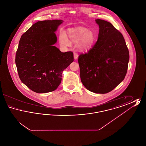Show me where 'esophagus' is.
Segmentation results:
<instances>
[{
  "label": "esophagus",
  "mask_w": 146,
  "mask_h": 146,
  "mask_svg": "<svg viewBox=\"0 0 146 146\" xmlns=\"http://www.w3.org/2000/svg\"><path fill=\"white\" fill-rule=\"evenodd\" d=\"M74 58L75 60H77L78 58V55L77 53H74Z\"/></svg>",
  "instance_id": "34e87169"
}]
</instances>
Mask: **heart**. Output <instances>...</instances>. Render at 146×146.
Masks as SVG:
<instances>
[{"label": "heart", "mask_w": 146, "mask_h": 146, "mask_svg": "<svg viewBox=\"0 0 146 146\" xmlns=\"http://www.w3.org/2000/svg\"><path fill=\"white\" fill-rule=\"evenodd\" d=\"M71 42L77 44V47L83 52H88L92 49L96 40L93 32L88 28L77 27L70 29L68 31ZM59 42L63 47H68L71 42L64 32H62L59 36Z\"/></svg>", "instance_id": "obj_1"}]
</instances>
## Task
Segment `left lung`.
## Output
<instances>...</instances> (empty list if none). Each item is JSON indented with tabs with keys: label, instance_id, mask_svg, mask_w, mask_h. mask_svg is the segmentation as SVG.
Listing matches in <instances>:
<instances>
[{
	"label": "left lung",
	"instance_id": "left-lung-1",
	"mask_svg": "<svg viewBox=\"0 0 146 146\" xmlns=\"http://www.w3.org/2000/svg\"><path fill=\"white\" fill-rule=\"evenodd\" d=\"M99 26L98 39L87 54L78 57L84 86L96 94L113 90L125 78L129 52L122 34L111 23L95 20Z\"/></svg>",
	"mask_w": 146,
	"mask_h": 146
}]
</instances>
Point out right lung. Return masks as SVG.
<instances>
[{
	"mask_svg": "<svg viewBox=\"0 0 146 146\" xmlns=\"http://www.w3.org/2000/svg\"><path fill=\"white\" fill-rule=\"evenodd\" d=\"M63 22L38 21L21 36L15 58L17 72L21 82L36 93L55 90L63 71L74 61L72 52H62L54 46Z\"/></svg>",
	"mask_w": 146,
	"mask_h": 146,
	"instance_id": "right-lung-1",
	"label": "right lung"
}]
</instances>
